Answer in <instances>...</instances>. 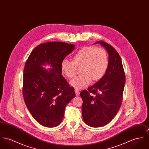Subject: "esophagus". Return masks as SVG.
Here are the masks:
<instances>
[{"label":"esophagus","instance_id":"1","mask_svg":"<svg viewBox=\"0 0 149 149\" xmlns=\"http://www.w3.org/2000/svg\"><path fill=\"white\" fill-rule=\"evenodd\" d=\"M75 93L77 96H78L79 95V92L78 91V90H76V89L75 90Z\"/></svg>","mask_w":149,"mask_h":149}]
</instances>
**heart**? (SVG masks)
Masks as SVG:
<instances>
[{
	"mask_svg": "<svg viewBox=\"0 0 149 149\" xmlns=\"http://www.w3.org/2000/svg\"><path fill=\"white\" fill-rule=\"evenodd\" d=\"M108 64V54L104 49L88 46L80 49L73 56V61L63 59L61 69L66 77L72 78L81 67V74L74 78L70 84L76 89H83L87 87L92 79L97 80L103 78Z\"/></svg>",
	"mask_w": 149,
	"mask_h": 149,
	"instance_id": "1",
	"label": "heart"
}]
</instances>
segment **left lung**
<instances>
[{
  "label": "left lung",
  "mask_w": 149,
  "mask_h": 149,
  "mask_svg": "<svg viewBox=\"0 0 149 149\" xmlns=\"http://www.w3.org/2000/svg\"><path fill=\"white\" fill-rule=\"evenodd\" d=\"M106 49L109 64L105 75L87 90L80 92L82 116L88 126L98 127L108 124L119 111L125 84L122 61L117 52L103 41H97ZM92 93L95 95H91Z\"/></svg>",
  "instance_id": "1"
}]
</instances>
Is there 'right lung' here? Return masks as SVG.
I'll use <instances>...</instances> for the list:
<instances>
[{
  "mask_svg": "<svg viewBox=\"0 0 149 149\" xmlns=\"http://www.w3.org/2000/svg\"><path fill=\"white\" fill-rule=\"evenodd\" d=\"M75 49L62 42H49L36 47L26 61L23 74V97L29 111L41 125L53 127L61 123L66 105L75 96L74 89L62 75V61ZM49 64L47 70L42 66Z\"/></svg>",
  "mask_w": 149,
  "mask_h": 149,
  "instance_id": "1",
  "label": "right lung"
}]
</instances>
